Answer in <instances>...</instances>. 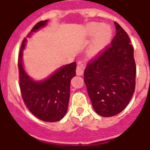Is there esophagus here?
I'll return each instance as SVG.
<instances>
[{"instance_id":"34e87169","label":"esophagus","mask_w":150,"mask_h":150,"mask_svg":"<svg viewBox=\"0 0 150 150\" xmlns=\"http://www.w3.org/2000/svg\"><path fill=\"white\" fill-rule=\"evenodd\" d=\"M84 72V66L83 64L79 63L76 67V74L78 75H83Z\"/></svg>"}]
</instances>
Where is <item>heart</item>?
Segmentation results:
<instances>
[{"mask_svg":"<svg viewBox=\"0 0 150 150\" xmlns=\"http://www.w3.org/2000/svg\"><path fill=\"white\" fill-rule=\"evenodd\" d=\"M113 31L109 24L100 22H89L82 29V37L92 38L86 49V54L91 58H95L100 55L109 44Z\"/></svg>","mask_w":150,"mask_h":150,"instance_id":"obj_1","label":"heart"}]
</instances>
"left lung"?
Wrapping results in <instances>:
<instances>
[{
    "instance_id": "left-lung-1",
    "label": "left lung",
    "mask_w": 150,
    "mask_h": 150,
    "mask_svg": "<svg viewBox=\"0 0 150 150\" xmlns=\"http://www.w3.org/2000/svg\"><path fill=\"white\" fill-rule=\"evenodd\" d=\"M116 35L107 47L84 71V82L98 115L111 117L128 105L135 89L134 47L125 30L115 22Z\"/></svg>"
}]
</instances>
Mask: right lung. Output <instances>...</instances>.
Segmentation results:
<instances>
[{
  "label": "right lung",
  "instance_id": "add662e5",
  "mask_svg": "<svg viewBox=\"0 0 150 150\" xmlns=\"http://www.w3.org/2000/svg\"><path fill=\"white\" fill-rule=\"evenodd\" d=\"M47 22L46 20L37 23L27 35L28 38L45 27ZM27 42V38H24L18 59L20 87L24 103L31 113L40 120L50 122L61 120L67 111L70 84L76 74V63L64 65L47 78L35 80L28 74L23 63V51Z\"/></svg>",
  "mask_w": 150,
  "mask_h": 150
}]
</instances>
